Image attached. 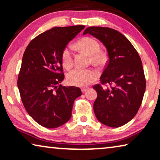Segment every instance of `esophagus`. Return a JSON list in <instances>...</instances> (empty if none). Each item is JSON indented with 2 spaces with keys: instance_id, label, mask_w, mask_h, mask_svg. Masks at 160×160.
I'll use <instances>...</instances> for the list:
<instances>
[{
  "instance_id": "1",
  "label": "esophagus",
  "mask_w": 160,
  "mask_h": 160,
  "mask_svg": "<svg viewBox=\"0 0 160 160\" xmlns=\"http://www.w3.org/2000/svg\"><path fill=\"white\" fill-rule=\"evenodd\" d=\"M88 89H89L88 88H82V89H81V90H82V92H86L87 90H88Z\"/></svg>"
}]
</instances>
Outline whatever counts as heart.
I'll use <instances>...</instances> for the list:
<instances>
[{
	"label": "heart",
	"instance_id": "b5f03b06",
	"mask_svg": "<svg viewBox=\"0 0 160 160\" xmlns=\"http://www.w3.org/2000/svg\"><path fill=\"white\" fill-rule=\"evenodd\" d=\"M77 46L81 49L91 55L92 61L95 64H101L104 62V54L100 51L99 42L92 37H84L77 43ZM61 60L63 66L68 69L72 66L73 58L71 47H66L62 51ZM97 78V72L92 69H84L76 68L67 75V82L70 85L84 87L92 82Z\"/></svg>",
	"mask_w": 160,
	"mask_h": 160
}]
</instances>
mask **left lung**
<instances>
[{"label": "left lung", "instance_id": "1", "mask_svg": "<svg viewBox=\"0 0 160 160\" xmlns=\"http://www.w3.org/2000/svg\"><path fill=\"white\" fill-rule=\"evenodd\" d=\"M86 34L92 35L106 47L109 61L100 80L103 85H113L93 87L97 92L93 106L96 117L112 128L125 125L136 115L145 91L141 59L129 40L115 29L90 27L84 31Z\"/></svg>", "mask_w": 160, "mask_h": 160}]
</instances>
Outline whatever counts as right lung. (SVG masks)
<instances>
[{
    "label": "right lung",
    "instance_id": "1",
    "mask_svg": "<svg viewBox=\"0 0 160 160\" xmlns=\"http://www.w3.org/2000/svg\"><path fill=\"white\" fill-rule=\"evenodd\" d=\"M85 28H51L32 39L23 54L18 78L22 102L29 116L45 128L68 121L75 99L82 94L77 87L58 85L64 79L62 51Z\"/></svg>",
    "mask_w": 160,
    "mask_h": 160
}]
</instances>
